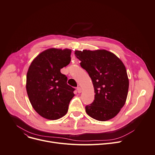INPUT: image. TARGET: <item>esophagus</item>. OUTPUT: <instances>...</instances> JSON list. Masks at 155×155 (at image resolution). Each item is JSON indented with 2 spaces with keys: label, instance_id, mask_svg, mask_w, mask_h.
I'll list each match as a JSON object with an SVG mask.
<instances>
[{
  "label": "esophagus",
  "instance_id": "1",
  "mask_svg": "<svg viewBox=\"0 0 155 155\" xmlns=\"http://www.w3.org/2000/svg\"><path fill=\"white\" fill-rule=\"evenodd\" d=\"M77 90L78 93H81L82 92V90H81V88L80 87H78L77 88Z\"/></svg>",
  "mask_w": 155,
  "mask_h": 155
}]
</instances>
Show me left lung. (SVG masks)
<instances>
[{
  "mask_svg": "<svg viewBox=\"0 0 155 155\" xmlns=\"http://www.w3.org/2000/svg\"><path fill=\"white\" fill-rule=\"evenodd\" d=\"M81 67L90 77L94 90V100L85 107L91 117L106 121L116 116L124 106L129 81L122 61L105 49L75 51Z\"/></svg>",
  "mask_w": 155,
  "mask_h": 155,
  "instance_id": "left-lung-1",
  "label": "left lung"
}]
</instances>
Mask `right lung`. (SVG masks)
Masks as SVG:
<instances>
[{
    "mask_svg": "<svg viewBox=\"0 0 155 155\" xmlns=\"http://www.w3.org/2000/svg\"><path fill=\"white\" fill-rule=\"evenodd\" d=\"M71 52L67 48L48 49L36 56L28 70V96L37 113L46 119L64 116L75 96V89L67 85V77L61 72L70 62Z\"/></svg>",
    "mask_w": 155,
    "mask_h": 155,
    "instance_id": "obj_1",
    "label": "right lung"
}]
</instances>
